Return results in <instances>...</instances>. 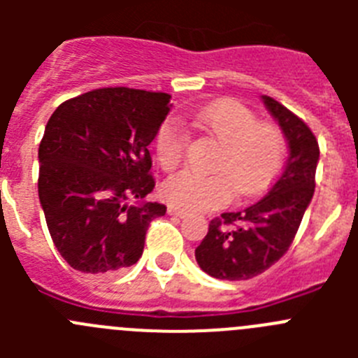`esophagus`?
Masks as SVG:
<instances>
[{
  "label": "esophagus",
  "instance_id": "obj_1",
  "mask_svg": "<svg viewBox=\"0 0 358 358\" xmlns=\"http://www.w3.org/2000/svg\"><path fill=\"white\" fill-rule=\"evenodd\" d=\"M169 215H173V217H179V218H185L186 211L179 210V208H176V206H169Z\"/></svg>",
  "mask_w": 358,
  "mask_h": 358
}]
</instances>
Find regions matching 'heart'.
I'll list each match as a JSON object with an SVG mask.
<instances>
[{"instance_id": "obj_1", "label": "heart", "mask_w": 358, "mask_h": 358, "mask_svg": "<svg viewBox=\"0 0 358 358\" xmlns=\"http://www.w3.org/2000/svg\"><path fill=\"white\" fill-rule=\"evenodd\" d=\"M194 125L222 145L211 163V176L179 172L161 185V195L170 206L182 211H202L224 206L231 186L238 195L260 192L280 170L285 152L283 136L271 123H258L245 106L222 100L197 110ZM188 143L186 132L173 120L161 123L156 134V156L164 170L181 164Z\"/></svg>"}]
</instances>
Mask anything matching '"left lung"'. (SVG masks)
Returning a JSON list of instances; mask_svg holds the SVG:
<instances>
[{"mask_svg": "<svg viewBox=\"0 0 358 358\" xmlns=\"http://www.w3.org/2000/svg\"><path fill=\"white\" fill-rule=\"evenodd\" d=\"M289 143V159L268 194L245 210L211 220L195 249L199 267L217 280H249L289 251L314 197L319 145L306 123L271 96H262Z\"/></svg>", "mask_w": 358, "mask_h": 358, "instance_id": "8db88e82", "label": "left lung"}]
</instances>
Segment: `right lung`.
Segmentation results:
<instances>
[{
    "instance_id": "obj_1",
    "label": "right lung",
    "mask_w": 358,
    "mask_h": 358,
    "mask_svg": "<svg viewBox=\"0 0 358 358\" xmlns=\"http://www.w3.org/2000/svg\"><path fill=\"white\" fill-rule=\"evenodd\" d=\"M170 94L103 87L66 100L39 145V201L57 251L80 273H115L143 255L148 224L166 213L148 145Z\"/></svg>"
}]
</instances>
